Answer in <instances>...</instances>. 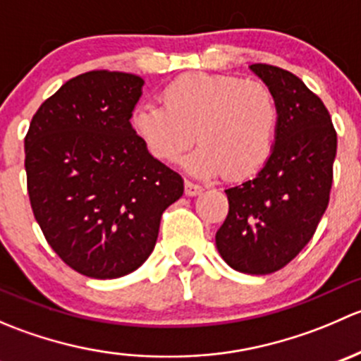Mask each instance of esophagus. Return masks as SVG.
<instances>
[{"label": "esophagus", "instance_id": "esophagus-1", "mask_svg": "<svg viewBox=\"0 0 361 361\" xmlns=\"http://www.w3.org/2000/svg\"><path fill=\"white\" fill-rule=\"evenodd\" d=\"M204 188L201 185H195L192 183V181H185V195H188V197H195V195H199Z\"/></svg>", "mask_w": 361, "mask_h": 361}]
</instances>
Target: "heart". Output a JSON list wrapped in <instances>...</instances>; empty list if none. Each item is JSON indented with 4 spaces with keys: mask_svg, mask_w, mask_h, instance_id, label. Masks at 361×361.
<instances>
[{
    "mask_svg": "<svg viewBox=\"0 0 361 361\" xmlns=\"http://www.w3.org/2000/svg\"><path fill=\"white\" fill-rule=\"evenodd\" d=\"M162 106L140 104L130 127L152 157L176 162L195 137L201 145L183 159L194 176L224 171L239 180L260 169L271 155L278 104L260 82L231 75L188 73L160 92Z\"/></svg>",
    "mask_w": 361,
    "mask_h": 361,
    "instance_id": "1",
    "label": "heart"
}]
</instances>
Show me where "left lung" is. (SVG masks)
<instances>
[{
  "instance_id": "8db88e82",
  "label": "left lung",
  "mask_w": 361,
  "mask_h": 361,
  "mask_svg": "<svg viewBox=\"0 0 361 361\" xmlns=\"http://www.w3.org/2000/svg\"><path fill=\"white\" fill-rule=\"evenodd\" d=\"M278 104L274 145L257 176L227 188L216 248L234 271L271 274L311 241L329 206L337 134L330 113L298 76L251 64Z\"/></svg>"
}]
</instances>
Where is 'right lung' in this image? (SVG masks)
I'll return each mask as SVG.
<instances>
[{
  "instance_id": "right-lung-1",
  "label": "right lung",
  "mask_w": 361,
  "mask_h": 361,
  "mask_svg": "<svg viewBox=\"0 0 361 361\" xmlns=\"http://www.w3.org/2000/svg\"><path fill=\"white\" fill-rule=\"evenodd\" d=\"M143 85L130 73H83L38 108L24 141L36 221L52 250L89 278L143 265L160 216L183 195L180 174L130 127Z\"/></svg>"
}]
</instances>
